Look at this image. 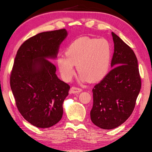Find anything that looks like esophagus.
<instances>
[{"mask_svg": "<svg viewBox=\"0 0 152 152\" xmlns=\"http://www.w3.org/2000/svg\"><path fill=\"white\" fill-rule=\"evenodd\" d=\"M82 91V89L81 88H77V87H72L70 88V92L72 93H78L80 92H81Z\"/></svg>", "mask_w": 152, "mask_h": 152, "instance_id": "obj_1", "label": "esophagus"}]
</instances>
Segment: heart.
<instances>
[{"label": "heart", "instance_id": "1", "mask_svg": "<svg viewBox=\"0 0 152 152\" xmlns=\"http://www.w3.org/2000/svg\"><path fill=\"white\" fill-rule=\"evenodd\" d=\"M66 57H58L57 65L63 78L66 82L75 74L74 65L80 74L82 81L95 82L107 75L110 67L112 49L104 39L82 37L74 40L66 51Z\"/></svg>", "mask_w": 152, "mask_h": 152}]
</instances>
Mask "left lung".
Wrapping results in <instances>:
<instances>
[{
	"label": "left lung",
	"mask_w": 152,
	"mask_h": 152,
	"mask_svg": "<svg viewBox=\"0 0 152 152\" xmlns=\"http://www.w3.org/2000/svg\"><path fill=\"white\" fill-rule=\"evenodd\" d=\"M114 67L92 89V122L104 129H112L127 120L134 108L141 88L138 61L133 50L112 32Z\"/></svg>",
	"instance_id": "8db88e82"
}]
</instances>
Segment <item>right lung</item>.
<instances>
[{
  "label": "right lung",
  "instance_id": "1",
  "mask_svg": "<svg viewBox=\"0 0 152 152\" xmlns=\"http://www.w3.org/2000/svg\"><path fill=\"white\" fill-rule=\"evenodd\" d=\"M67 36L64 28L40 33L19 47L10 74V87L19 112L31 124L48 128L62 118L70 86L58 78L48 59L57 57Z\"/></svg>",
  "mask_w": 152,
  "mask_h": 152
}]
</instances>
